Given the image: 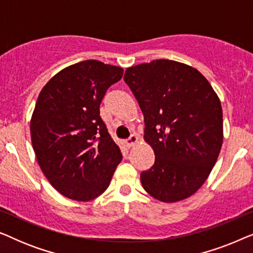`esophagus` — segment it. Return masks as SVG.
<instances>
[{
	"label": "esophagus",
	"mask_w": 253,
	"mask_h": 253,
	"mask_svg": "<svg viewBox=\"0 0 253 253\" xmlns=\"http://www.w3.org/2000/svg\"><path fill=\"white\" fill-rule=\"evenodd\" d=\"M137 143H138V137L136 136V134H131V136L126 139V144L129 147L134 146Z\"/></svg>",
	"instance_id": "obj_1"
}]
</instances>
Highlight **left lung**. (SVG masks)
Listing matches in <instances>:
<instances>
[{"label":"left lung","instance_id":"1","mask_svg":"<svg viewBox=\"0 0 253 253\" xmlns=\"http://www.w3.org/2000/svg\"><path fill=\"white\" fill-rule=\"evenodd\" d=\"M129 85L144 114V139L155 162L140 174L148 195L176 203L198 191L223 140L222 107L209 81L188 64L154 60L127 68Z\"/></svg>","mask_w":253,"mask_h":253}]
</instances>
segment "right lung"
Segmentation results:
<instances>
[{"label": "right lung", "instance_id": "right-lung-1", "mask_svg": "<svg viewBox=\"0 0 253 253\" xmlns=\"http://www.w3.org/2000/svg\"><path fill=\"white\" fill-rule=\"evenodd\" d=\"M123 71L96 60L79 62L57 72L38 96L30 127L34 153L46 178L67 198H98L122 160L100 103Z\"/></svg>", "mask_w": 253, "mask_h": 253}]
</instances>
